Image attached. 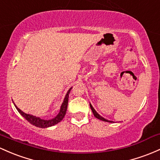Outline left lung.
I'll use <instances>...</instances> for the list:
<instances>
[{
  "label": "left lung",
  "instance_id": "obj_1",
  "mask_svg": "<svg viewBox=\"0 0 160 160\" xmlns=\"http://www.w3.org/2000/svg\"><path fill=\"white\" fill-rule=\"evenodd\" d=\"M89 106H90V108H91V110H92V113H93L94 116L96 117V118L99 119V120H101V121H103V122H109V123H113V122H112V121H108V120H107V119H105L104 118H102V116H100V115H99V114H98L97 112H96V110L94 109L93 107L92 106V105L89 104Z\"/></svg>",
  "mask_w": 160,
  "mask_h": 160
}]
</instances>
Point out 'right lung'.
Masks as SVG:
<instances>
[{"instance_id": "obj_1", "label": "right lung", "mask_w": 160, "mask_h": 160, "mask_svg": "<svg viewBox=\"0 0 160 160\" xmlns=\"http://www.w3.org/2000/svg\"><path fill=\"white\" fill-rule=\"evenodd\" d=\"M72 87L69 89V90L67 92L65 97H64V101H63L62 104H61V108H60V111H59L58 114L56 115L54 118L52 119H49V120H45V119H42L40 118L39 117H36L32 115H29V114H26L25 112H23L22 110H20V108H18L16 105L14 104V106L16 107V108L17 109V111L19 112V113L22 115L26 120H27L30 124H32V125H35L36 127L38 128H49L52 127V126L55 125L57 124L58 123H59L64 118V115H65L66 112H67V108H68V98H69V93L71 92Z\"/></svg>"}]
</instances>
